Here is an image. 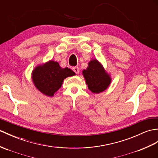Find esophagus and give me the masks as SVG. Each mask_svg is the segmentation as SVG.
<instances>
[{"instance_id": "1", "label": "esophagus", "mask_w": 158, "mask_h": 158, "mask_svg": "<svg viewBox=\"0 0 158 158\" xmlns=\"http://www.w3.org/2000/svg\"><path fill=\"white\" fill-rule=\"evenodd\" d=\"M73 71H74L77 75H78L79 73V69L77 67H73Z\"/></svg>"}]
</instances>
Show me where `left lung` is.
Masks as SVG:
<instances>
[{"mask_svg": "<svg viewBox=\"0 0 158 158\" xmlns=\"http://www.w3.org/2000/svg\"><path fill=\"white\" fill-rule=\"evenodd\" d=\"M89 89L94 94L105 91L111 83V77L97 59L91 60L88 67L82 71Z\"/></svg>", "mask_w": 158, "mask_h": 158, "instance_id": "8db88e82", "label": "left lung"}]
</instances>
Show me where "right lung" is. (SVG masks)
<instances>
[{
  "label": "right lung",
  "mask_w": 158,
  "mask_h": 158,
  "mask_svg": "<svg viewBox=\"0 0 158 158\" xmlns=\"http://www.w3.org/2000/svg\"><path fill=\"white\" fill-rule=\"evenodd\" d=\"M74 75L75 73L71 69L61 68L58 62L49 60L33 70L31 79L40 92L46 96L52 97L62 86L64 79Z\"/></svg>",
  "instance_id": "obj_1"
}]
</instances>
